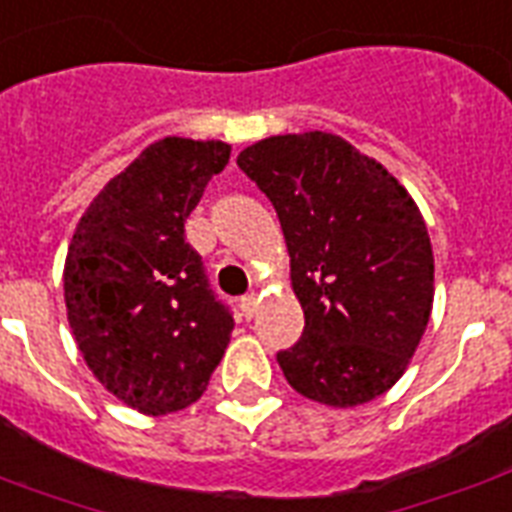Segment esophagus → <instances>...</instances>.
Instances as JSON below:
<instances>
[{
    "label": "esophagus",
    "instance_id": "obj_1",
    "mask_svg": "<svg viewBox=\"0 0 512 512\" xmlns=\"http://www.w3.org/2000/svg\"><path fill=\"white\" fill-rule=\"evenodd\" d=\"M257 306H260V298H257L255 292H249V295H244V298L239 300V308H241V314H244V317H247V319H252V317H255Z\"/></svg>",
    "mask_w": 512,
    "mask_h": 512
}]
</instances>
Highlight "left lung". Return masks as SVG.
<instances>
[{"label":"left lung","mask_w":512,"mask_h":512,"mask_svg":"<svg viewBox=\"0 0 512 512\" xmlns=\"http://www.w3.org/2000/svg\"><path fill=\"white\" fill-rule=\"evenodd\" d=\"M239 169L273 204L306 327L276 354L308 400L354 408L400 381L435 295L427 225L378 161L325 131L268 136Z\"/></svg>","instance_id":"8db88e82"}]
</instances>
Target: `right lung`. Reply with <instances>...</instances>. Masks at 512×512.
<instances>
[{
  "instance_id": "right-lung-1",
  "label": "right lung",
  "mask_w": 512,
  "mask_h": 512,
  "mask_svg": "<svg viewBox=\"0 0 512 512\" xmlns=\"http://www.w3.org/2000/svg\"><path fill=\"white\" fill-rule=\"evenodd\" d=\"M230 144L166 136L104 185L74 228L64 265L69 327L101 386L147 416L204 395L233 333L185 241Z\"/></svg>"
}]
</instances>
